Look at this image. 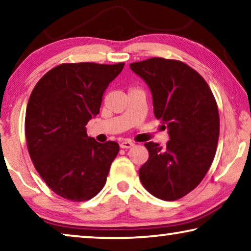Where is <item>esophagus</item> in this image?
I'll use <instances>...</instances> for the list:
<instances>
[{
	"mask_svg": "<svg viewBox=\"0 0 251 251\" xmlns=\"http://www.w3.org/2000/svg\"><path fill=\"white\" fill-rule=\"evenodd\" d=\"M119 147H121L122 149H129L134 147V143L132 141H123L121 144H119Z\"/></svg>",
	"mask_w": 251,
	"mask_h": 251,
	"instance_id": "esophagus-1",
	"label": "esophagus"
}]
</instances>
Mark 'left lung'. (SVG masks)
Returning a JSON list of instances; mask_svg holds the SVG:
<instances>
[{"mask_svg":"<svg viewBox=\"0 0 251 251\" xmlns=\"http://www.w3.org/2000/svg\"><path fill=\"white\" fill-rule=\"evenodd\" d=\"M129 66L147 82L154 116L170 136L166 149L153 142L144 144L149 160L138 170L141 182L156 198L179 200L200 185L214 159L218 104L206 81L180 61L152 57Z\"/></svg>","mask_w":251,"mask_h":251,"instance_id":"obj_1","label":"left lung"}]
</instances>
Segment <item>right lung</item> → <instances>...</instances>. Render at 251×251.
<instances>
[{"label":"right lung","instance_id":"right-lung-1","mask_svg":"<svg viewBox=\"0 0 251 251\" xmlns=\"http://www.w3.org/2000/svg\"><path fill=\"white\" fill-rule=\"evenodd\" d=\"M124 65L64 63L48 71L30 95L25 121L30 158L65 200L88 201L106 184L119 145L88 137L85 125L99 114L104 90Z\"/></svg>","mask_w":251,"mask_h":251}]
</instances>
